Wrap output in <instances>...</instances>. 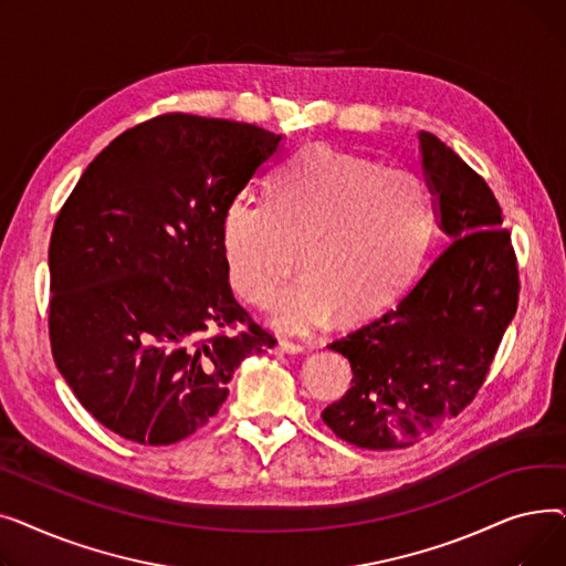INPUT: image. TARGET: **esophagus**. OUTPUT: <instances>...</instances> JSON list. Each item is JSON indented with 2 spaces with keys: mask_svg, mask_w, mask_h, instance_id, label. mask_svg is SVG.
<instances>
[{
  "mask_svg": "<svg viewBox=\"0 0 566 566\" xmlns=\"http://www.w3.org/2000/svg\"><path fill=\"white\" fill-rule=\"evenodd\" d=\"M280 353H303L305 346L298 344V342H289V339H280L277 346H275Z\"/></svg>",
  "mask_w": 566,
  "mask_h": 566,
  "instance_id": "34e87169",
  "label": "esophagus"
}]
</instances>
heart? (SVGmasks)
<instances>
[{
    "label": "heart",
    "instance_id": "heart-1",
    "mask_svg": "<svg viewBox=\"0 0 566 566\" xmlns=\"http://www.w3.org/2000/svg\"><path fill=\"white\" fill-rule=\"evenodd\" d=\"M433 229L431 199L408 171L310 146L280 165L265 201L233 197L220 248L231 289L265 307L301 252L303 275L273 303L286 333L323 328L335 312L365 318L388 307L418 271Z\"/></svg>",
    "mask_w": 566,
    "mask_h": 566
}]
</instances>
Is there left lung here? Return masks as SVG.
<instances>
[{"mask_svg": "<svg viewBox=\"0 0 566 566\" xmlns=\"http://www.w3.org/2000/svg\"><path fill=\"white\" fill-rule=\"evenodd\" d=\"M420 146L450 245L395 310L331 344L353 378L321 418L374 452L410 448L463 412L518 307L516 252L495 195L436 135L420 133Z\"/></svg>", "mask_w": 566, "mask_h": 566, "instance_id": "left-lung-1", "label": "left lung"}]
</instances>
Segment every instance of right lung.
Segmentation results:
<instances>
[{
	"label": "right lung",
	"instance_id": "1",
	"mask_svg": "<svg viewBox=\"0 0 566 566\" xmlns=\"http://www.w3.org/2000/svg\"><path fill=\"white\" fill-rule=\"evenodd\" d=\"M280 139L160 114L109 142L64 201L48 250L52 358L109 431L154 448L192 436L243 358L277 344L233 298L220 220Z\"/></svg>",
	"mask_w": 566,
	"mask_h": 566
}]
</instances>
